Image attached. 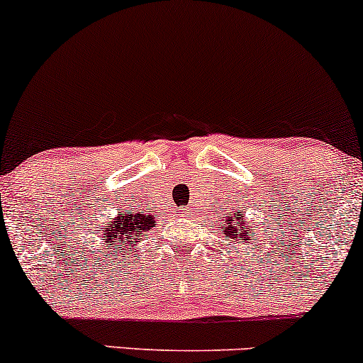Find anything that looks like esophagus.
<instances>
[{"mask_svg": "<svg viewBox=\"0 0 363 363\" xmlns=\"http://www.w3.org/2000/svg\"><path fill=\"white\" fill-rule=\"evenodd\" d=\"M182 213H184V215H187V213H189V208H182Z\"/></svg>", "mask_w": 363, "mask_h": 363, "instance_id": "obj_1", "label": "esophagus"}]
</instances>
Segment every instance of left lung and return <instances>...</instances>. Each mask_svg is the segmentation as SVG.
Here are the masks:
<instances>
[{
	"label": "left lung",
	"mask_w": 363,
	"mask_h": 363,
	"mask_svg": "<svg viewBox=\"0 0 363 363\" xmlns=\"http://www.w3.org/2000/svg\"><path fill=\"white\" fill-rule=\"evenodd\" d=\"M220 227H222V225H218V230ZM245 227H249V225H245L242 222V215H240V210H239L237 211V215H230L227 218V225H225L223 228L225 239H232V242L235 244L245 242V240H247V237H244V232H247L244 230ZM249 232H251V228H249ZM232 247H234V245H232Z\"/></svg>",
	"instance_id": "obj_1"
}]
</instances>
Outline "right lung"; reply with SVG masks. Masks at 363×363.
I'll use <instances>...</instances> for the list:
<instances>
[{"label":"right lung","instance_id":"obj_1","mask_svg":"<svg viewBox=\"0 0 363 363\" xmlns=\"http://www.w3.org/2000/svg\"><path fill=\"white\" fill-rule=\"evenodd\" d=\"M152 227H155V216L145 215L143 211H138V213L126 211V213L116 216L104 228L102 240L106 244L104 247H107V252H109L114 247V244H123V247H126V244L140 242L141 239H145V235Z\"/></svg>","mask_w":363,"mask_h":363}]
</instances>
